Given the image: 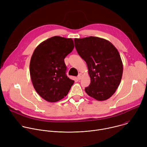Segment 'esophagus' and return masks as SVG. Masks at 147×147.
Returning a JSON list of instances; mask_svg holds the SVG:
<instances>
[{"instance_id":"1","label":"esophagus","mask_w":147,"mask_h":147,"mask_svg":"<svg viewBox=\"0 0 147 147\" xmlns=\"http://www.w3.org/2000/svg\"><path fill=\"white\" fill-rule=\"evenodd\" d=\"M82 77V74H81V73H80L79 74H78V77H77V79L78 80H81V78Z\"/></svg>"}]
</instances>
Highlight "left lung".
<instances>
[{"mask_svg":"<svg viewBox=\"0 0 147 147\" xmlns=\"http://www.w3.org/2000/svg\"><path fill=\"white\" fill-rule=\"evenodd\" d=\"M74 40L78 55L86 62L91 78L86 92L98 100L109 99L118 88L123 74L117 49L109 40L96 36Z\"/></svg>","mask_w":147,"mask_h":147,"instance_id":"left-lung-1","label":"left lung"}]
</instances>
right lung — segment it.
I'll use <instances>...</instances> for the list:
<instances>
[{
    "label": "right lung",
    "mask_w": 147,
    "mask_h": 147,
    "mask_svg": "<svg viewBox=\"0 0 147 147\" xmlns=\"http://www.w3.org/2000/svg\"><path fill=\"white\" fill-rule=\"evenodd\" d=\"M71 38L51 37L35 49L30 64L33 86L45 100L55 102L66 96L74 81L66 74L65 58L74 49Z\"/></svg>",
    "instance_id": "obj_1"
}]
</instances>
